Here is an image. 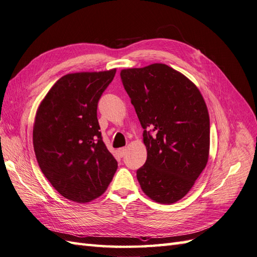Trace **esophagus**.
Wrapping results in <instances>:
<instances>
[{
  "label": "esophagus",
  "mask_w": 257,
  "mask_h": 257,
  "mask_svg": "<svg viewBox=\"0 0 257 257\" xmlns=\"http://www.w3.org/2000/svg\"><path fill=\"white\" fill-rule=\"evenodd\" d=\"M118 154L120 157H123L126 154V149L125 148H121L118 150Z\"/></svg>",
  "instance_id": "obj_1"
}]
</instances>
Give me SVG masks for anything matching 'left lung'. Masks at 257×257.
<instances>
[{
    "label": "left lung",
    "instance_id": "obj_1",
    "mask_svg": "<svg viewBox=\"0 0 257 257\" xmlns=\"http://www.w3.org/2000/svg\"><path fill=\"white\" fill-rule=\"evenodd\" d=\"M120 76L144 130L148 151L137 170L142 191L160 204L183 199L208 162L209 113L189 78L165 64L123 69ZM152 128V137L146 129Z\"/></svg>",
    "mask_w": 257,
    "mask_h": 257
}]
</instances>
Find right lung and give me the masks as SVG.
<instances>
[{
    "mask_svg": "<svg viewBox=\"0 0 257 257\" xmlns=\"http://www.w3.org/2000/svg\"><path fill=\"white\" fill-rule=\"evenodd\" d=\"M115 73H69L53 84L36 111V160L51 185L70 201L84 204L99 198L117 170L97 119V103Z\"/></svg>",
    "mask_w": 257,
    "mask_h": 257,
    "instance_id": "add662e5",
    "label": "right lung"
}]
</instances>
